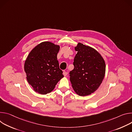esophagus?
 Returning <instances> with one entry per match:
<instances>
[{"mask_svg":"<svg viewBox=\"0 0 132 132\" xmlns=\"http://www.w3.org/2000/svg\"><path fill=\"white\" fill-rule=\"evenodd\" d=\"M63 75H64V77H66V76H67V75H68V72H66V71H63Z\"/></svg>","mask_w":132,"mask_h":132,"instance_id":"1","label":"esophagus"}]
</instances>
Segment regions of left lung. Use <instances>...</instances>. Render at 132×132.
Here are the masks:
<instances>
[{"label":"left lung","instance_id":"left-lung-1","mask_svg":"<svg viewBox=\"0 0 132 132\" xmlns=\"http://www.w3.org/2000/svg\"><path fill=\"white\" fill-rule=\"evenodd\" d=\"M75 50L74 69L70 72L73 89L80 96H86L95 91L103 81L105 73L103 58L93 48L79 43Z\"/></svg>","mask_w":132,"mask_h":132}]
</instances>
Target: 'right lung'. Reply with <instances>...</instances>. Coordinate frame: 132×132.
I'll list each match as a JSON object with an SVG mask.
<instances>
[{"label":"right lung","instance_id":"obj_1","mask_svg":"<svg viewBox=\"0 0 132 132\" xmlns=\"http://www.w3.org/2000/svg\"><path fill=\"white\" fill-rule=\"evenodd\" d=\"M59 49V46L50 42H43L31 50L25 61L27 80L39 94L51 92L64 77L57 60Z\"/></svg>","mask_w":132,"mask_h":132}]
</instances>
